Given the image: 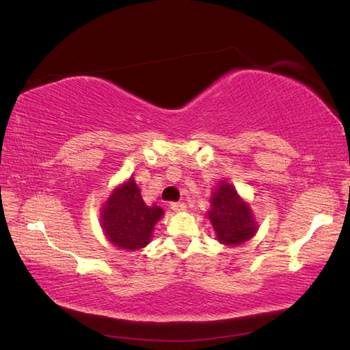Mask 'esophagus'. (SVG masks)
I'll use <instances>...</instances> for the list:
<instances>
[{
    "instance_id": "1",
    "label": "esophagus",
    "mask_w": 350,
    "mask_h": 350,
    "mask_svg": "<svg viewBox=\"0 0 350 350\" xmlns=\"http://www.w3.org/2000/svg\"><path fill=\"white\" fill-rule=\"evenodd\" d=\"M170 208H172V211H175V213H185L186 204L181 202H174V203H170Z\"/></svg>"
}]
</instances>
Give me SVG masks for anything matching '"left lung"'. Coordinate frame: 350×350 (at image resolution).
I'll return each mask as SVG.
<instances>
[{"label": "left lung", "instance_id": "obj_1", "mask_svg": "<svg viewBox=\"0 0 350 350\" xmlns=\"http://www.w3.org/2000/svg\"><path fill=\"white\" fill-rule=\"evenodd\" d=\"M221 245L237 246L256 236L257 221L250 203L239 196L231 183L220 180L211 196V209L206 213Z\"/></svg>", "mask_w": 350, "mask_h": 350}]
</instances>
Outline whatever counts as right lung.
Returning <instances> with one entry per match:
<instances>
[{"mask_svg": "<svg viewBox=\"0 0 350 350\" xmlns=\"http://www.w3.org/2000/svg\"><path fill=\"white\" fill-rule=\"evenodd\" d=\"M163 215L164 211L158 204H146L139 187L130 176L113 189L102 206L100 226L108 242L119 250L136 251L150 243L154 225Z\"/></svg>", "mask_w": 350, "mask_h": 350, "instance_id": "add662e5", "label": "right lung"}]
</instances>
